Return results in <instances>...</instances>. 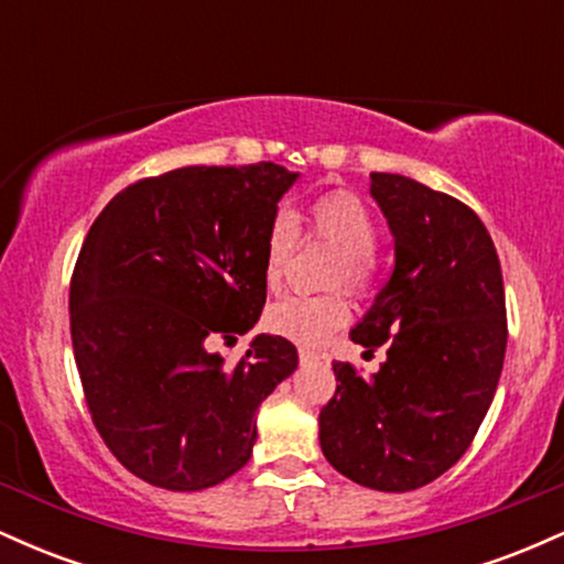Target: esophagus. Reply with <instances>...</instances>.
I'll use <instances>...</instances> for the list:
<instances>
[{
  "mask_svg": "<svg viewBox=\"0 0 564 564\" xmlns=\"http://www.w3.org/2000/svg\"><path fill=\"white\" fill-rule=\"evenodd\" d=\"M321 355L318 352H313V349H300V364H315V360H318Z\"/></svg>",
  "mask_w": 564,
  "mask_h": 564,
  "instance_id": "esophagus-1",
  "label": "esophagus"
}]
</instances>
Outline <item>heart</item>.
<instances>
[{
  "label": "heart",
  "instance_id": "1",
  "mask_svg": "<svg viewBox=\"0 0 564 564\" xmlns=\"http://www.w3.org/2000/svg\"><path fill=\"white\" fill-rule=\"evenodd\" d=\"M296 219L289 212L273 217L264 238V283L275 289L286 273L296 246ZM304 236L318 238L339 251L328 286H345L349 294L364 296L371 286L373 251L379 228L368 206L355 193L332 191L310 204ZM349 318V304L341 294L326 296H281L264 310V328L302 347H318Z\"/></svg>",
  "mask_w": 564,
  "mask_h": 564
}]
</instances>
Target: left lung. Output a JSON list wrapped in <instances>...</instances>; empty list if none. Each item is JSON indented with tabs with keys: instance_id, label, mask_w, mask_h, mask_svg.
<instances>
[{
	"instance_id": "left-lung-1",
	"label": "left lung",
	"mask_w": 564,
	"mask_h": 564,
	"mask_svg": "<svg viewBox=\"0 0 564 564\" xmlns=\"http://www.w3.org/2000/svg\"><path fill=\"white\" fill-rule=\"evenodd\" d=\"M394 238V268L352 341L387 345L371 379L334 364L321 448L336 471L405 494L448 471L480 430L507 352V300L482 219L448 193L371 172Z\"/></svg>"
}]
</instances>
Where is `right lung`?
I'll list each match as a JSON object with an SVG mask.
<instances>
[{"label":"right lung","mask_w":564,"mask_h":564,"mask_svg":"<svg viewBox=\"0 0 564 564\" xmlns=\"http://www.w3.org/2000/svg\"><path fill=\"white\" fill-rule=\"evenodd\" d=\"M300 177L273 161L183 166L132 183L89 228L70 275V341L102 443L140 480L204 490L251 458L257 408L300 355L260 334L228 364L209 341L254 328L264 238Z\"/></svg>","instance_id":"right-lung-1"}]
</instances>
